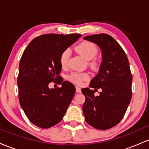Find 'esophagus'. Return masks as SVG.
<instances>
[{"label":"esophagus","instance_id":"obj_1","mask_svg":"<svg viewBox=\"0 0 149 149\" xmlns=\"http://www.w3.org/2000/svg\"><path fill=\"white\" fill-rule=\"evenodd\" d=\"M76 92H78V93H80V92H81V89L78 86L76 87Z\"/></svg>","mask_w":149,"mask_h":149}]
</instances>
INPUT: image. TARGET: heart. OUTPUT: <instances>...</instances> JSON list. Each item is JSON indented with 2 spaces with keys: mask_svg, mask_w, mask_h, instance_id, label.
Returning <instances> with one entry per match:
<instances>
[{
  "mask_svg": "<svg viewBox=\"0 0 149 149\" xmlns=\"http://www.w3.org/2000/svg\"><path fill=\"white\" fill-rule=\"evenodd\" d=\"M76 49L77 52L79 53L80 55L83 56L86 60L89 61L93 59L92 61H89V66L92 69H95L98 67L99 62L96 59H93L98 52V49L95 44L89 41H83L76 46ZM69 54L70 51L69 49H65L61 54L60 57H59V63L63 69H65L68 66ZM88 78L89 75L86 73L73 72L68 76V80L75 84L80 85Z\"/></svg>",
  "mask_w": 149,
  "mask_h": 149,
  "instance_id": "b5f03b06",
  "label": "heart"
}]
</instances>
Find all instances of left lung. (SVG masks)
<instances>
[{"mask_svg": "<svg viewBox=\"0 0 149 149\" xmlns=\"http://www.w3.org/2000/svg\"><path fill=\"white\" fill-rule=\"evenodd\" d=\"M96 43L102 52L100 72L90 82V88H101L99 96L93 90L82 89L85 97L83 113L90 125L106 130L118 125L124 117L132 99V76L125 52L115 39L106 33L84 38Z\"/></svg>", "mask_w": 149, "mask_h": 149, "instance_id": "obj_1", "label": "left lung"}]
</instances>
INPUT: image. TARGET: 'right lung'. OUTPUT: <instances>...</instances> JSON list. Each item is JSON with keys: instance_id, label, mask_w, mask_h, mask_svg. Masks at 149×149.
Returning <instances> with one entry per match:
<instances>
[{"instance_id": "1", "label": "right lung", "mask_w": 149, "mask_h": 149, "mask_svg": "<svg viewBox=\"0 0 149 149\" xmlns=\"http://www.w3.org/2000/svg\"><path fill=\"white\" fill-rule=\"evenodd\" d=\"M78 33H49L33 39L24 51L17 77L19 101L29 120L40 128L59 123L76 92L59 76L61 54L81 37ZM52 81L61 88L49 89Z\"/></svg>"}]
</instances>
